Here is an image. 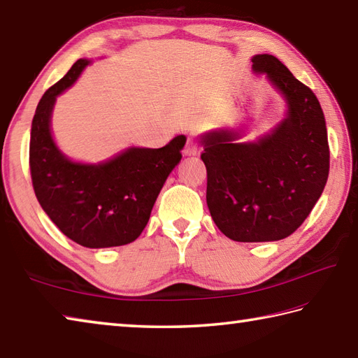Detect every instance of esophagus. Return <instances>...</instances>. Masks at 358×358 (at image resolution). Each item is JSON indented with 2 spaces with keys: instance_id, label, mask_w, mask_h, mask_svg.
Wrapping results in <instances>:
<instances>
[{
  "instance_id": "1",
  "label": "esophagus",
  "mask_w": 358,
  "mask_h": 358,
  "mask_svg": "<svg viewBox=\"0 0 358 358\" xmlns=\"http://www.w3.org/2000/svg\"><path fill=\"white\" fill-rule=\"evenodd\" d=\"M197 152H199L197 144H195V141H194L192 138H187V143L185 145V155L194 157V155H197Z\"/></svg>"
}]
</instances>
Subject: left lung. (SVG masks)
Instances as JSON below:
<instances>
[{"mask_svg": "<svg viewBox=\"0 0 358 358\" xmlns=\"http://www.w3.org/2000/svg\"><path fill=\"white\" fill-rule=\"evenodd\" d=\"M285 103L284 119L255 141L247 127L203 133L206 203L214 223L236 242H275L301 227L324 191L329 144L323 110L310 88L271 54L251 57Z\"/></svg>", "mask_w": 358, "mask_h": 358, "instance_id": "1", "label": "left lung"}]
</instances>
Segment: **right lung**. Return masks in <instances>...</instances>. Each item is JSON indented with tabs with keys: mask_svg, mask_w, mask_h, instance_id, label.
<instances>
[{
	"mask_svg": "<svg viewBox=\"0 0 358 358\" xmlns=\"http://www.w3.org/2000/svg\"><path fill=\"white\" fill-rule=\"evenodd\" d=\"M91 59H79L41 97L32 119L29 164L40 206L63 234L87 248L131 243L143 233L169 173L181 161L186 136L161 149L131 145L99 163L74 161L51 129L57 97L74 85Z\"/></svg>",
	"mask_w": 358,
	"mask_h": 358,
	"instance_id": "add662e5",
	"label": "right lung"
}]
</instances>
